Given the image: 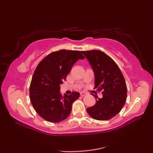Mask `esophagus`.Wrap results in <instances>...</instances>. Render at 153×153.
Returning <instances> with one entry per match:
<instances>
[{
  "label": "esophagus",
  "instance_id": "1",
  "mask_svg": "<svg viewBox=\"0 0 153 153\" xmlns=\"http://www.w3.org/2000/svg\"><path fill=\"white\" fill-rule=\"evenodd\" d=\"M87 94V93L86 92H82L80 93V95H81V97H84L85 95H86Z\"/></svg>",
  "mask_w": 153,
  "mask_h": 153
}]
</instances>
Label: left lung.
Returning a JSON list of instances; mask_svg holds the SVG:
<instances>
[{"mask_svg":"<svg viewBox=\"0 0 153 153\" xmlns=\"http://www.w3.org/2000/svg\"><path fill=\"white\" fill-rule=\"evenodd\" d=\"M95 72V87L101 91L102 98L95 97V105L87 108L91 117L105 121L115 116L125 105L127 86L118 65L104 52L98 50L82 51Z\"/></svg>","mask_w":153,"mask_h":153,"instance_id":"left-lung-1","label":"left lung"}]
</instances>
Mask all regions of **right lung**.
Wrapping results in <instances>:
<instances>
[{
  "mask_svg": "<svg viewBox=\"0 0 153 153\" xmlns=\"http://www.w3.org/2000/svg\"><path fill=\"white\" fill-rule=\"evenodd\" d=\"M83 58L79 51L62 49L48 54L38 64L30 83V97L35 111L46 121L58 123L69 116L79 93L62 96L60 85L77 60Z\"/></svg>",
  "mask_w": 153,
  "mask_h": 153,
  "instance_id": "obj_1",
  "label": "right lung"
}]
</instances>
